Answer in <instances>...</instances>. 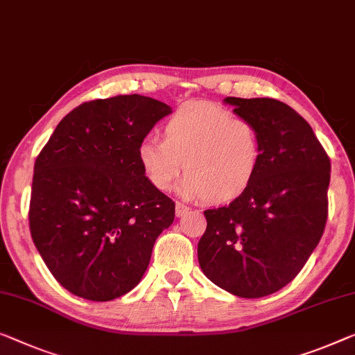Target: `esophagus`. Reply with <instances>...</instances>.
I'll return each instance as SVG.
<instances>
[{
    "label": "esophagus",
    "instance_id": "1",
    "mask_svg": "<svg viewBox=\"0 0 355 355\" xmlns=\"http://www.w3.org/2000/svg\"><path fill=\"white\" fill-rule=\"evenodd\" d=\"M189 211V207H187V205L182 204V202H177L175 204V214L177 216H183L184 214H188Z\"/></svg>",
    "mask_w": 355,
    "mask_h": 355
}]
</instances>
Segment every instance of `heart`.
I'll use <instances>...</instances> for the list:
<instances>
[{
	"label": "heart",
	"mask_w": 355,
	"mask_h": 355,
	"mask_svg": "<svg viewBox=\"0 0 355 355\" xmlns=\"http://www.w3.org/2000/svg\"><path fill=\"white\" fill-rule=\"evenodd\" d=\"M263 153L257 124L209 102L180 107L164 124V139L146 137L139 146L141 167L157 189H171L183 168L180 191L209 204L241 198L258 175Z\"/></svg>",
	"instance_id": "obj_1"
}]
</instances>
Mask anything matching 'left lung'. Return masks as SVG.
Instances as JSON below:
<instances>
[{
    "label": "left lung",
    "instance_id": "1",
    "mask_svg": "<svg viewBox=\"0 0 355 355\" xmlns=\"http://www.w3.org/2000/svg\"><path fill=\"white\" fill-rule=\"evenodd\" d=\"M234 113L261 130L257 178L230 205L204 211L200 269L241 298H261L296 277L324 234L330 157L311 125L274 98L226 97Z\"/></svg>",
    "mask_w": 355,
    "mask_h": 355
}]
</instances>
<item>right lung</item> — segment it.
I'll return each instance as SVG.
<instances>
[{"instance_id":"1","label":"right lung","mask_w":355,"mask_h":355,"mask_svg":"<svg viewBox=\"0 0 355 355\" xmlns=\"http://www.w3.org/2000/svg\"><path fill=\"white\" fill-rule=\"evenodd\" d=\"M168 105L118 95L79 105L35 161L30 232L62 287L91 301L130 292L175 202L145 177L139 146Z\"/></svg>"}]
</instances>
